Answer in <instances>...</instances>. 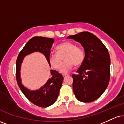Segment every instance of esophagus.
Returning a JSON list of instances; mask_svg holds the SVG:
<instances>
[{
    "label": "esophagus",
    "mask_w": 124,
    "mask_h": 124,
    "mask_svg": "<svg viewBox=\"0 0 124 124\" xmlns=\"http://www.w3.org/2000/svg\"><path fill=\"white\" fill-rule=\"evenodd\" d=\"M68 76H69V75H68V74H63V76L64 77V78H66V77Z\"/></svg>",
    "instance_id": "obj_1"
}]
</instances>
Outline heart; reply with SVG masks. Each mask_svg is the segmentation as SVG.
<instances>
[{
    "mask_svg": "<svg viewBox=\"0 0 124 124\" xmlns=\"http://www.w3.org/2000/svg\"><path fill=\"white\" fill-rule=\"evenodd\" d=\"M56 53H52L49 55V62L51 65L56 69H59L62 63V58L64 56L65 62L59 69L61 73H67L73 68V65L78 66L83 62L85 52L79 46H77L74 42L66 41L57 45Z\"/></svg>",
    "mask_w": 124,
    "mask_h": 124,
    "instance_id": "heart-1",
    "label": "heart"
}]
</instances>
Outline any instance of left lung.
Masks as SVG:
<instances>
[{
	"label": "left lung",
	"instance_id": "8db88e82",
	"mask_svg": "<svg viewBox=\"0 0 124 124\" xmlns=\"http://www.w3.org/2000/svg\"><path fill=\"white\" fill-rule=\"evenodd\" d=\"M79 42L85 50L83 63L73 74V90L76 99L84 103L94 101L102 95L110 79V56L103 42L95 35L82 32L68 36Z\"/></svg>",
	"mask_w": 124,
	"mask_h": 124
}]
</instances>
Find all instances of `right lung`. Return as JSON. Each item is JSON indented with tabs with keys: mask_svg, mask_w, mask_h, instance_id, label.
<instances>
[{
	"mask_svg": "<svg viewBox=\"0 0 124 124\" xmlns=\"http://www.w3.org/2000/svg\"><path fill=\"white\" fill-rule=\"evenodd\" d=\"M54 41V39L52 38L34 37L28 41L20 51L16 61V79L20 89L31 103L41 107H47L55 103L59 95L63 77L57 71L51 70L52 77L49 78L46 83L39 89L31 90L24 87L21 83V63L25 56L34 52H39L45 56L51 66L49 62V55H50L51 48Z\"/></svg>",
	"mask_w": 124,
	"mask_h": 124,
	"instance_id": "add662e5",
	"label": "right lung"
}]
</instances>
